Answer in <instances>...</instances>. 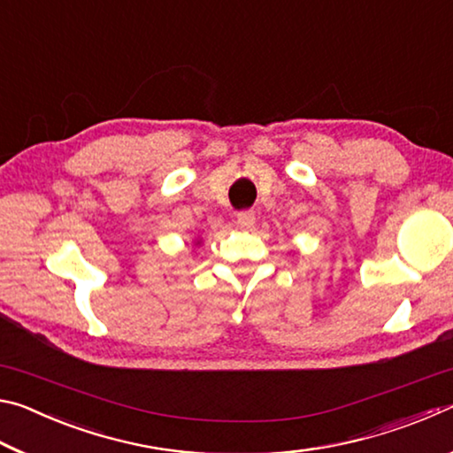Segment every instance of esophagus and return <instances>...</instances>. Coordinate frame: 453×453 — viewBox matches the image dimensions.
<instances>
[{
    "label": "esophagus",
    "instance_id": "1",
    "mask_svg": "<svg viewBox=\"0 0 453 453\" xmlns=\"http://www.w3.org/2000/svg\"><path fill=\"white\" fill-rule=\"evenodd\" d=\"M235 221L240 227H251L256 224V216L251 211H240L235 216Z\"/></svg>",
    "mask_w": 453,
    "mask_h": 453
}]
</instances>
